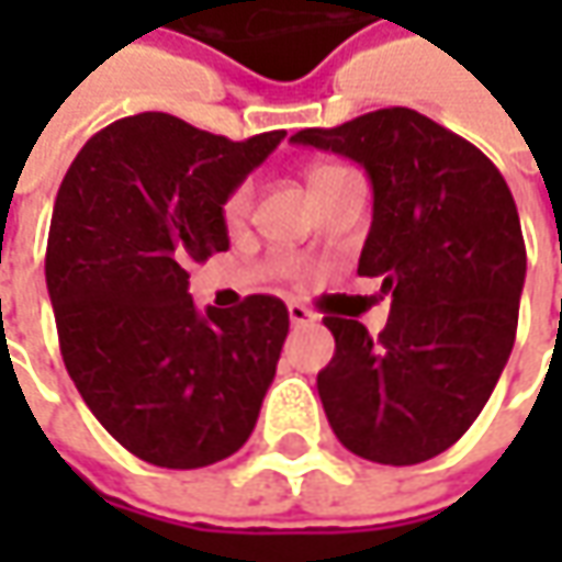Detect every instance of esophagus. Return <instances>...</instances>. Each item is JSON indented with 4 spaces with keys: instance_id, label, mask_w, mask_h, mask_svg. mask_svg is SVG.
I'll return each instance as SVG.
<instances>
[{
    "instance_id": "esophagus-1",
    "label": "esophagus",
    "mask_w": 562,
    "mask_h": 562,
    "mask_svg": "<svg viewBox=\"0 0 562 562\" xmlns=\"http://www.w3.org/2000/svg\"><path fill=\"white\" fill-rule=\"evenodd\" d=\"M288 315H291V325H310V322H315L313 310L303 306V303H296V300L288 303Z\"/></svg>"
}]
</instances>
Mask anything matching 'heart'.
Masks as SVG:
<instances>
[{
  "label": "heart",
  "mask_w": 562,
  "mask_h": 562,
  "mask_svg": "<svg viewBox=\"0 0 562 562\" xmlns=\"http://www.w3.org/2000/svg\"><path fill=\"white\" fill-rule=\"evenodd\" d=\"M331 171H337V165H318L313 175H310V181H318V178H325V175H331ZM249 203H252V184L249 181H244V184H237L231 193H227L225 205H222V212H225L227 222H240L244 215H247Z\"/></svg>",
  "instance_id": "heart-1"
}]
</instances>
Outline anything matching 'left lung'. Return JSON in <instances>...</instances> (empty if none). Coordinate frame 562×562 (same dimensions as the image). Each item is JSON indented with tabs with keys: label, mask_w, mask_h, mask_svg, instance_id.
I'll use <instances>...</instances> for the list:
<instances>
[{
	"label": "left lung",
	"mask_w": 562,
	"mask_h": 562,
	"mask_svg": "<svg viewBox=\"0 0 562 562\" xmlns=\"http://www.w3.org/2000/svg\"><path fill=\"white\" fill-rule=\"evenodd\" d=\"M291 140L366 168L375 205L359 274L391 293L378 337L325 315V416L362 460L425 463L479 419L516 340L526 244L513 193L482 149L400 105Z\"/></svg>",
	"instance_id": "1"
}]
</instances>
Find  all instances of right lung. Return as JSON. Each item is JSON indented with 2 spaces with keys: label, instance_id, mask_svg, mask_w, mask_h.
<instances>
[{
  "label": "right lung",
  "instance_id": "1",
  "mask_svg": "<svg viewBox=\"0 0 562 562\" xmlns=\"http://www.w3.org/2000/svg\"><path fill=\"white\" fill-rule=\"evenodd\" d=\"M284 131L227 140L165 112L102 127L58 187L46 288L65 369L115 441L162 469H200L252 435L288 306L190 296V266L227 249V193Z\"/></svg>",
  "mask_w": 562,
  "mask_h": 562
}]
</instances>
